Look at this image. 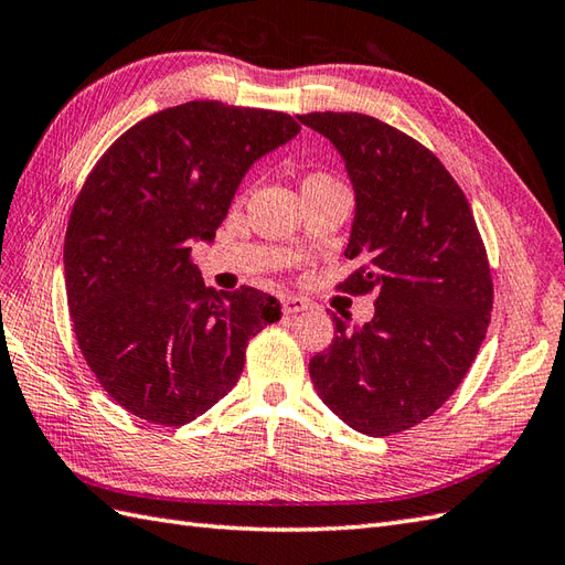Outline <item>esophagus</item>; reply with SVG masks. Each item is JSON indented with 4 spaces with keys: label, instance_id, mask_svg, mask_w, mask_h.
<instances>
[{
    "label": "esophagus",
    "instance_id": "esophagus-1",
    "mask_svg": "<svg viewBox=\"0 0 565 565\" xmlns=\"http://www.w3.org/2000/svg\"><path fill=\"white\" fill-rule=\"evenodd\" d=\"M281 308H284V315L303 312V310H308V300L306 298H298V296H284L281 298Z\"/></svg>",
    "mask_w": 565,
    "mask_h": 565
}]
</instances>
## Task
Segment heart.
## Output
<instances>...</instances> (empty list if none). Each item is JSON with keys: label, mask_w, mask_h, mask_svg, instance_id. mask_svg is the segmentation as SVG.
<instances>
[{"label": "heart", "mask_w": 565, "mask_h": 565, "mask_svg": "<svg viewBox=\"0 0 565 565\" xmlns=\"http://www.w3.org/2000/svg\"><path fill=\"white\" fill-rule=\"evenodd\" d=\"M310 178H327V175H310ZM310 178H308V180H310Z\"/></svg>", "instance_id": "b5f03b06"}]
</instances>
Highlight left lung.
<instances>
[{"instance_id":"8db88e82","label":"left lung","mask_w":565,"mask_h":565,"mask_svg":"<svg viewBox=\"0 0 565 565\" xmlns=\"http://www.w3.org/2000/svg\"><path fill=\"white\" fill-rule=\"evenodd\" d=\"M298 120L342 156L353 209L347 294L375 291L363 327L334 318L310 361L320 399L353 430L383 438L422 424L462 383L487 337L493 286L460 185L426 147L361 113Z\"/></svg>"}]
</instances>
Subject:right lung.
<instances>
[{
  "label": "right lung",
  "instance_id": "right-lung-1",
  "mask_svg": "<svg viewBox=\"0 0 565 565\" xmlns=\"http://www.w3.org/2000/svg\"><path fill=\"white\" fill-rule=\"evenodd\" d=\"M298 132L286 113L190 100L127 129L88 175L64 238L70 315L129 414L194 422L238 383L250 337L281 318L253 286H204L190 253L214 241L250 166Z\"/></svg>",
  "mask_w": 565,
  "mask_h": 565
}]
</instances>
